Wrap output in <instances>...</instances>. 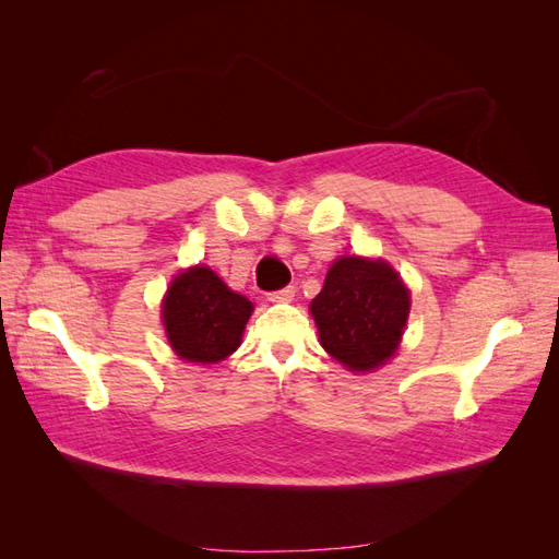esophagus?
Listing matches in <instances>:
<instances>
[{"instance_id": "obj_1", "label": "esophagus", "mask_w": 559, "mask_h": 559, "mask_svg": "<svg viewBox=\"0 0 559 559\" xmlns=\"http://www.w3.org/2000/svg\"><path fill=\"white\" fill-rule=\"evenodd\" d=\"M296 296V286H284V289H277V292H270L267 294V300H273V302H286V300H292Z\"/></svg>"}]
</instances>
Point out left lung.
Segmentation results:
<instances>
[{"label": "left lung", "mask_w": 559, "mask_h": 559, "mask_svg": "<svg viewBox=\"0 0 559 559\" xmlns=\"http://www.w3.org/2000/svg\"><path fill=\"white\" fill-rule=\"evenodd\" d=\"M310 312L321 347L333 359L352 370H370L394 357L411 294L392 265L345 257L331 265Z\"/></svg>", "instance_id": "8db88e82"}]
</instances>
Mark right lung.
Returning a JSON list of instances; mask_svg holds the SVG:
<instances>
[{
  "label": "right lung",
  "instance_id": "right-lung-1",
  "mask_svg": "<svg viewBox=\"0 0 559 559\" xmlns=\"http://www.w3.org/2000/svg\"><path fill=\"white\" fill-rule=\"evenodd\" d=\"M251 310L245 296L198 265L173 282L163 302V324L181 359L216 364L238 349Z\"/></svg>",
  "mask_w": 559,
  "mask_h": 559
}]
</instances>
